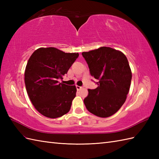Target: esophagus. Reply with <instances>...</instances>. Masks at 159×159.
<instances>
[{
  "mask_svg": "<svg viewBox=\"0 0 159 159\" xmlns=\"http://www.w3.org/2000/svg\"><path fill=\"white\" fill-rule=\"evenodd\" d=\"M76 89H77V90H80L82 89V87H80V86H79V85H76Z\"/></svg>",
  "mask_w": 159,
  "mask_h": 159,
  "instance_id": "1",
  "label": "esophagus"
}]
</instances>
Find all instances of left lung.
I'll use <instances>...</instances> for the list:
<instances>
[{
	"instance_id": "left-lung-1",
	"label": "left lung",
	"mask_w": 159,
	"mask_h": 159,
	"mask_svg": "<svg viewBox=\"0 0 159 159\" xmlns=\"http://www.w3.org/2000/svg\"><path fill=\"white\" fill-rule=\"evenodd\" d=\"M91 75L98 81V87L88 89L84 103L90 113L100 117L116 113L126 101L132 72L126 57L110 47L82 52Z\"/></svg>"
}]
</instances>
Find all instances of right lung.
Segmentation results:
<instances>
[{
  "mask_svg": "<svg viewBox=\"0 0 159 159\" xmlns=\"http://www.w3.org/2000/svg\"><path fill=\"white\" fill-rule=\"evenodd\" d=\"M79 53H66L53 47L39 48L26 64V92L35 109L45 117L57 118L69 112L76 96L75 85L59 83Z\"/></svg>",
  "mask_w": 159,
  "mask_h": 159,
  "instance_id": "1",
  "label": "right lung"
}]
</instances>
